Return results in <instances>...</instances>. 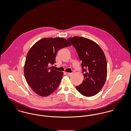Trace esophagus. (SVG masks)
Returning <instances> with one entry per match:
<instances>
[{
  "instance_id": "34e87169",
  "label": "esophagus",
  "mask_w": 131,
  "mask_h": 131,
  "mask_svg": "<svg viewBox=\"0 0 131 131\" xmlns=\"http://www.w3.org/2000/svg\"><path fill=\"white\" fill-rule=\"evenodd\" d=\"M67 74L69 75H71L73 74V73H67Z\"/></svg>"
}]
</instances>
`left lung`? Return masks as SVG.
<instances>
[{
    "label": "left lung",
    "mask_w": 131,
    "mask_h": 131,
    "mask_svg": "<svg viewBox=\"0 0 131 131\" xmlns=\"http://www.w3.org/2000/svg\"><path fill=\"white\" fill-rule=\"evenodd\" d=\"M67 40L77 50L84 75L83 81L75 88L84 96H94L106 81L107 63L105 54L100 46L90 39L75 36Z\"/></svg>",
    "instance_id": "1"
}]
</instances>
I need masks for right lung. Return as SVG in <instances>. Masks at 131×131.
Segmentation results:
<instances>
[{
    "label": "right lung",
    "instance_id": "obj_1",
    "mask_svg": "<svg viewBox=\"0 0 131 131\" xmlns=\"http://www.w3.org/2000/svg\"><path fill=\"white\" fill-rule=\"evenodd\" d=\"M70 46L63 38H45L38 41L28 52L24 68L25 80L39 96H48L58 87L63 73L50 66L55 64L59 50Z\"/></svg>",
    "mask_w": 131,
    "mask_h": 131
}]
</instances>
